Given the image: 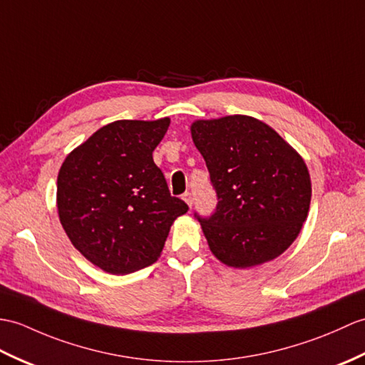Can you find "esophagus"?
<instances>
[{
	"label": "esophagus",
	"mask_w": 365,
	"mask_h": 365,
	"mask_svg": "<svg viewBox=\"0 0 365 365\" xmlns=\"http://www.w3.org/2000/svg\"><path fill=\"white\" fill-rule=\"evenodd\" d=\"M186 203H188V207H192V202H194V197H192V194L190 192V191H186L185 194H183V197H182Z\"/></svg>",
	"instance_id": "esophagus-1"
}]
</instances>
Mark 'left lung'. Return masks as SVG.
<instances>
[{
    "label": "left lung",
    "instance_id": "left-lung-1",
    "mask_svg": "<svg viewBox=\"0 0 365 365\" xmlns=\"http://www.w3.org/2000/svg\"><path fill=\"white\" fill-rule=\"evenodd\" d=\"M191 137L217 196L210 217L194 213L213 255L238 269L282 255L309 210L303 158L272 127L245 115L194 121Z\"/></svg>",
    "mask_w": 365,
    "mask_h": 365
}]
</instances>
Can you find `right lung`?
Returning a JSON list of instances; mask_svg holds the SVG:
<instances>
[{
  "label": "right lung",
  "instance_id": "obj_1",
  "mask_svg": "<svg viewBox=\"0 0 365 365\" xmlns=\"http://www.w3.org/2000/svg\"><path fill=\"white\" fill-rule=\"evenodd\" d=\"M169 118L120 120L68 154L57 177L58 219L90 262L125 275L157 261L188 205L169 192L152 158Z\"/></svg>",
  "mask_w": 365,
  "mask_h": 365
}]
</instances>
